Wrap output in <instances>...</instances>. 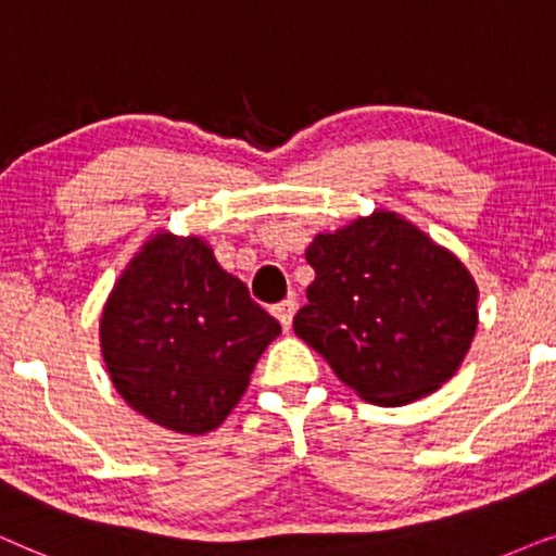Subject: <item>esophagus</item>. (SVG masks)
<instances>
[{"instance_id":"obj_1","label":"esophagus","mask_w":556,"mask_h":556,"mask_svg":"<svg viewBox=\"0 0 556 556\" xmlns=\"http://www.w3.org/2000/svg\"><path fill=\"white\" fill-rule=\"evenodd\" d=\"M271 313H274V317H277L279 323H282L285 330H290L292 328V320H294V313H298V300L290 298V300L279 302V305L274 307Z\"/></svg>"}]
</instances>
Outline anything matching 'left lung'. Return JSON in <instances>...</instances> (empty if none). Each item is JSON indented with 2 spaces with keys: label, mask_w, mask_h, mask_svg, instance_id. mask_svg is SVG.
<instances>
[{
  "label": "left lung",
  "mask_w": 556,
  "mask_h": 556,
  "mask_svg": "<svg viewBox=\"0 0 556 556\" xmlns=\"http://www.w3.org/2000/svg\"><path fill=\"white\" fill-rule=\"evenodd\" d=\"M315 269L294 332L345 387L404 406L453 379L478 328V285L412 220L374 211L305 251Z\"/></svg>",
  "instance_id": "left-lung-1"
}]
</instances>
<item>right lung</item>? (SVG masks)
<instances>
[{
	"mask_svg": "<svg viewBox=\"0 0 556 556\" xmlns=\"http://www.w3.org/2000/svg\"><path fill=\"white\" fill-rule=\"evenodd\" d=\"M279 323L216 262L201 236L157 231L103 305L111 383L131 409L180 434L224 425Z\"/></svg>",
	"mask_w": 556,
	"mask_h": 556,
	"instance_id": "right-lung-1",
	"label": "right lung"
}]
</instances>
